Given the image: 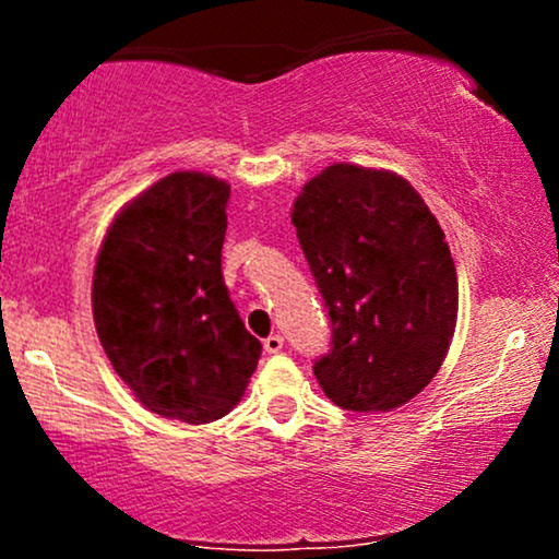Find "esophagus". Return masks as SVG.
<instances>
[{"label": "esophagus", "mask_w": 559, "mask_h": 559, "mask_svg": "<svg viewBox=\"0 0 559 559\" xmlns=\"http://www.w3.org/2000/svg\"><path fill=\"white\" fill-rule=\"evenodd\" d=\"M281 349H284V336H281V333H271V336L265 338V352L267 355H278Z\"/></svg>", "instance_id": "esophagus-1"}]
</instances>
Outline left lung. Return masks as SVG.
<instances>
[{"mask_svg": "<svg viewBox=\"0 0 559 559\" xmlns=\"http://www.w3.org/2000/svg\"><path fill=\"white\" fill-rule=\"evenodd\" d=\"M292 223L331 318L312 365L325 396L389 413L420 394L457 323V273L423 197L396 173L336 163L301 189Z\"/></svg>", "mask_w": 559, "mask_h": 559, "instance_id": "8db88e82", "label": "left lung"}]
</instances>
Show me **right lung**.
<instances>
[{
  "label": "right lung",
  "mask_w": 559,
  "mask_h": 559,
  "mask_svg": "<svg viewBox=\"0 0 559 559\" xmlns=\"http://www.w3.org/2000/svg\"><path fill=\"white\" fill-rule=\"evenodd\" d=\"M230 186L170 173L128 202L102 241L92 307L115 373L163 418L230 413L260 360L221 271Z\"/></svg>",
  "instance_id": "right-lung-1"
}]
</instances>
